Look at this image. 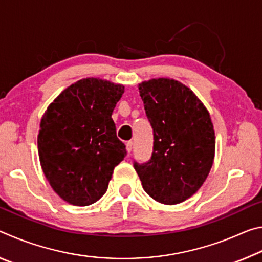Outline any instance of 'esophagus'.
Masks as SVG:
<instances>
[{"instance_id": "34e87169", "label": "esophagus", "mask_w": 262, "mask_h": 262, "mask_svg": "<svg viewBox=\"0 0 262 262\" xmlns=\"http://www.w3.org/2000/svg\"><path fill=\"white\" fill-rule=\"evenodd\" d=\"M132 149H133V142H132V141H128L127 143H126V150H127V152L129 154V152L132 151Z\"/></svg>"}]
</instances>
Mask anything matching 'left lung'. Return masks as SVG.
I'll use <instances>...</instances> for the list:
<instances>
[{
	"mask_svg": "<svg viewBox=\"0 0 262 262\" xmlns=\"http://www.w3.org/2000/svg\"><path fill=\"white\" fill-rule=\"evenodd\" d=\"M154 130L151 158L134 162L143 189L163 205H177L205 183L215 156L209 112L189 88L170 78L139 84Z\"/></svg>",
	"mask_w": 262,
	"mask_h": 262,
	"instance_id": "left-lung-1",
	"label": "left lung"
}]
</instances>
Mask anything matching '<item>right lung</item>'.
Here are the masks:
<instances>
[{
    "label": "right lung",
    "mask_w": 262,
    "mask_h": 262,
    "mask_svg": "<svg viewBox=\"0 0 262 262\" xmlns=\"http://www.w3.org/2000/svg\"><path fill=\"white\" fill-rule=\"evenodd\" d=\"M123 92L121 84L83 78L62 91L42 115L40 165L54 192L70 205L98 201L127 155L112 120Z\"/></svg>",
    "instance_id": "add662e5"
}]
</instances>
